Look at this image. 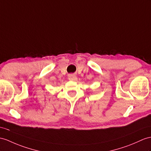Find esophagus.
I'll return each instance as SVG.
<instances>
[{
    "label": "esophagus",
    "mask_w": 151,
    "mask_h": 151,
    "mask_svg": "<svg viewBox=\"0 0 151 151\" xmlns=\"http://www.w3.org/2000/svg\"><path fill=\"white\" fill-rule=\"evenodd\" d=\"M69 80L71 81H76L77 80H78V78L76 76H71L69 77Z\"/></svg>",
    "instance_id": "obj_1"
}]
</instances>
